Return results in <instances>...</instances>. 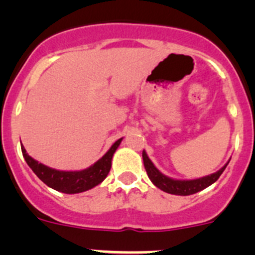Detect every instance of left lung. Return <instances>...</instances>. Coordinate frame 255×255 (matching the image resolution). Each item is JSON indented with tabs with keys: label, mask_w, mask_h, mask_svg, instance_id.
Here are the masks:
<instances>
[{
	"label": "left lung",
	"mask_w": 255,
	"mask_h": 255,
	"mask_svg": "<svg viewBox=\"0 0 255 255\" xmlns=\"http://www.w3.org/2000/svg\"><path fill=\"white\" fill-rule=\"evenodd\" d=\"M142 156L144 168H145L146 174H148L150 181L153 182L156 187L163 190L164 192H168V194L171 195H180V196H187V195L196 194V192L201 191V190L206 189L210 185H212L213 182L217 181L218 177H220L221 174L225 171L226 166L230 163V160H228L220 170L216 171V173L213 174H210V175L207 176H202L194 180H179L164 175L161 171H159L158 169H156V166L153 164V161H151L150 159H149V156L146 155L145 150H143Z\"/></svg>",
	"instance_id": "left-lung-1"
}]
</instances>
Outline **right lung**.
Returning a JSON list of instances; mask_svg holds the SVG:
<instances>
[{
    "mask_svg": "<svg viewBox=\"0 0 255 255\" xmlns=\"http://www.w3.org/2000/svg\"><path fill=\"white\" fill-rule=\"evenodd\" d=\"M122 139L123 138H120L117 142L113 143L107 153L91 166L84 169V170L76 171H64L49 168L28 155L23 144H20V148H22L24 160L27 161L29 168L45 185L56 191L64 192V194H79V192L87 191V190L97 186L106 179L112 165L113 154L120 146Z\"/></svg>",
    "mask_w": 255,
    "mask_h": 255,
    "instance_id": "right-lung-1",
    "label": "right lung"
}]
</instances>
